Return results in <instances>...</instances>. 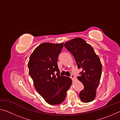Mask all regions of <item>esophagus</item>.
Returning a JSON list of instances; mask_svg holds the SVG:
<instances>
[{"mask_svg":"<svg viewBox=\"0 0 120 120\" xmlns=\"http://www.w3.org/2000/svg\"><path fill=\"white\" fill-rule=\"evenodd\" d=\"M70 78H71V79H72V80H74L75 78V76H74V75H71V76H70Z\"/></svg>","mask_w":120,"mask_h":120,"instance_id":"1","label":"esophagus"}]
</instances>
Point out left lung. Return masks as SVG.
I'll return each instance as SVG.
<instances>
[{"mask_svg": "<svg viewBox=\"0 0 120 120\" xmlns=\"http://www.w3.org/2000/svg\"><path fill=\"white\" fill-rule=\"evenodd\" d=\"M64 47L74 56L78 69H81L78 79L84 86L79 93L82 102L88 103L94 100L96 89L100 81L101 64L92 46L82 38H75L64 44Z\"/></svg>", "mask_w": 120, "mask_h": 120, "instance_id": "obj_1", "label": "left lung"}]
</instances>
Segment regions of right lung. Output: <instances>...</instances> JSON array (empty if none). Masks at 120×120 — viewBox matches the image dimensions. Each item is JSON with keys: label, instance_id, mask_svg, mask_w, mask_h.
Returning a JSON list of instances; mask_svg holds the SVG:
<instances>
[{"label": "right lung", "instance_id": "1", "mask_svg": "<svg viewBox=\"0 0 120 120\" xmlns=\"http://www.w3.org/2000/svg\"><path fill=\"white\" fill-rule=\"evenodd\" d=\"M64 43H44L36 48L30 57L29 74L36 90L50 105H59L66 98L71 79L60 75L58 56Z\"/></svg>", "mask_w": 120, "mask_h": 120}]
</instances>
